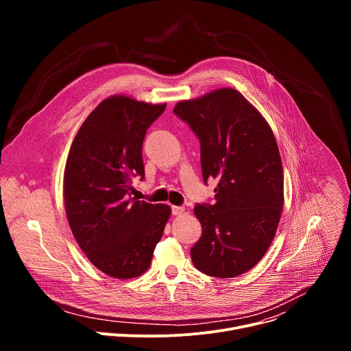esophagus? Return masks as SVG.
I'll return each mask as SVG.
<instances>
[{
    "instance_id": "obj_1",
    "label": "esophagus",
    "mask_w": 351,
    "mask_h": 351,
    "mask_svg": "<svg viewBox=\"0 0 351 351\" xmlns=\"http://www.w3.org/2000/svg\"><path fill=\"white\" fill-rule=\"evenodd\" d=\"M184 213V207H180V206H173L172 207V214L173 215H182Z\"/></svg>"
}]
</instances>
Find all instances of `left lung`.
I'll list each match as a JSON object with an SVG mask.
<instances>
[{
  "label": "left lung",
  "mask_w": 351,
  "mask_h": 351,
  "mask_svg": "<svg viewBox=\"0 0 351 351\" xmlns=\"http://www.w3.org/2000/svg\"><path fill=\"white\" fill-rule=\"evenodd\" d=\"M173 112L199 140L204 183L218 180L215 203L194 207L203 233L191 261L210 276H239L264 257L280 219L283 169L275 136L229 87L180 101Z\"/></svg>",
  "instance_id": "8db88e82"
}]
</instances>
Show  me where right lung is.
<instances>
[{"label": "right lung", "mask_w": 351, "mask_h": 351, "mask_svg": "<svg viewBox=\"0 0 351 351\" xmlns=\"http://www.w3.org/2000/svg\"><path fill=\"white\" fill-rule=\"evenodd\" d=\"M165 107L112 95L87 117L69 149L64 175L69 226L90 263L112 278L148 269L171 215L165 204L130 195L133 180L144 179L147 129Z\"/></svg>", "instance_id": "obj_1"}]
</instances>
